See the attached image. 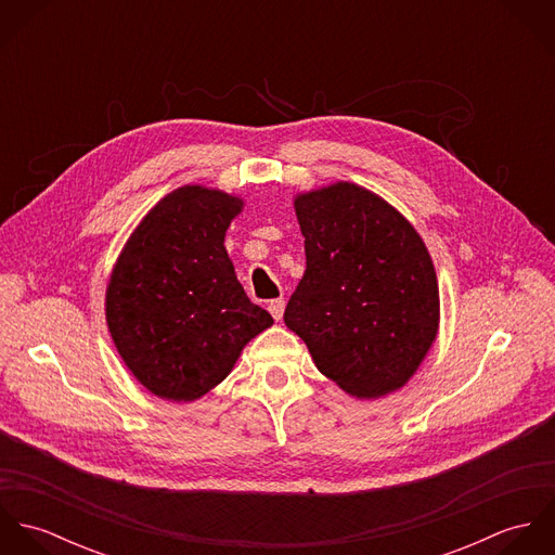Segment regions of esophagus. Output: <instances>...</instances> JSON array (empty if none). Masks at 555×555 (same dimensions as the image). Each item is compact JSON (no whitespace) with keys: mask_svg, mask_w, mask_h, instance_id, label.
<instances>
[{"mask_svg":"<svg viewBox=\"0 0 555 555\" xmlns=\"http://www.w3.org/2000/svg\"><path fill=\"white\" fill-rule=\"evenodd\" d=\"M284 308H286V301H284V299H273V301H269V314L275 318V320H282V317H284Z\"/></svg>","mask_w":555,"mask_h":555,"instance_id":"obj_1","label":"esophagus"}]
</instances>
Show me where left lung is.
Returning a JSON list of instances; mask_svg holds the SVG:
<instances>
[{
  "label": "left lung",
  "mask_w": 555,
  "mask_h": 555,
  "mask_svg": "<svg viewBox=\"0 0 555 555\" xmlns=\"http://www.w3.org/2000/svg\"><path fill=\"white\" fill-rule=\"evenodd\" d=\"M306 273L284 322L348 396L401 389L438 335L440 295L414 227L378 194L337 181L295 196Z\"/></svg>",
  "instance_id": "left-lung-1"
}]
</instances>
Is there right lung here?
<instances>
[{"label": "right lung", "mask_w": 555, "mask_h": 555, "mask_svg": "<svg viewBox=\"0 0 555 555\" xmlns=\"http://www.w3.org/2000/svg\"><path fill=\"white\" fill-rule=\"evenodd\" d=\"M241 209L222 190L177 188L141 220L111 271L104 308L113 344L154 396L209 393L273 324L247 299L224 247Z\"/></svg>", "instance_id": "right-lung-1"}]
</instances>
